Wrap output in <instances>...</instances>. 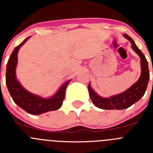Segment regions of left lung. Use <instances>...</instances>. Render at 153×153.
I'll list each match as a JSON object with an SVG mask.
<instances>
[{
  "instance_id": "1",
  "label": "left lung",
  "mask_w": 153,
  "mask_h": 153,
  "mask_svg": "<svg viewBox=\"0 0 153 153\" xmlns=\"http://www.w3.org/2000/svg\"><path fill=\"white\" fill-rule=\"evenodd\" d=\"M124 36L127 38L132 44L133 51L140 57L141 62V76L136 83L132 85L130 88L126 90L123 93L119 95L113 96L110 98H103L98 96L91 88L90 84L88 85L89 93L92 102L97 107L103 109H124L129 107L132 105L140 100L146 90L149 79V70L148 67V62L145 56L135 44L134 40L127 34H124ZM153 72V69H152Z\"/></svg>"
}]
</instances>
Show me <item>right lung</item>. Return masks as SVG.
<instances>
[{"mask_svg":"<svg viewBox=\"0 0 153 153\" xmlns=\"http://www.w3.org/2000/svg\"><path fill=\"white\" fill-rule=\"evenodd\" d=\"M29 37L25 39L21 44L16 47L12 52L7 64L6 83L13 100L17 106L30 114L39 115L51 110H56L61 107L65 98L67 86L70 80L66 82L59 89L57 93L49 99L41 98L23 88V86L17 81L15 74L16 66L17 63V53L20 47Z\"/></svg>","mask_w":153,"mask_h":153,"instance_id":"add662e5","label":"right lung"}]
</instances>
